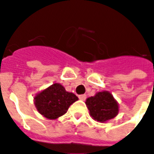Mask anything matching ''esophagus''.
<instances>
[{"mask_svg": "<svg viewBox=\"0 0 154 154\" xmlns=\"http://www.w3.org/2000/svg\"><path fill=\"white\" fill-rule=\"evenodd\" d=\"M78 98H79L81 100H86V94H80V95L78 96Z\"/></svg>", "mask_w": 154, "mask_h": 154, "instance_id": "obj_1", "label": "esophagus"}]
</instances>
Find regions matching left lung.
Returning a JSON list of instances; mask_svg holds the SVG:
<instances>
[{"mask_svg": "<svg viewBox=\"0 0 154 154\" xmlns=\"http://www.w3.org/2000/svg\"><path fill=\"white\" fill-rule=\"evenodd\" d=\"M86 105L94 120L106 122L118 113V104L109 92H98L94 96L86 100Z\"/></svg>", "mask_w": 154, "mask_h": 154, "instance_id": "1", "label": "left lung"}]
</instances>
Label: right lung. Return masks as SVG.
Segmentation results:
<instances>
[{"instance_id": "1", "label": "right lung", "mask_w": 154, "mask_h": 154, "mask_svg": "<svg viewBox=\"0 0 154 154\" xmlns=\"http://www.w3.org/2000/svg\"><path fill=\"white\" fill-rule=\"evenodd\" d=\"M78 98L59 83L52 86L36 94L35 105L42 115L48 119H56L66 113L69 106L77 101Z\"/></svg>"}]
</instances>
